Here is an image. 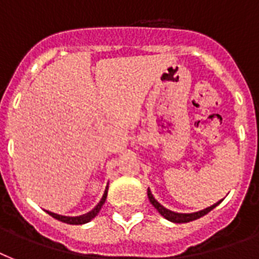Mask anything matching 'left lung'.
I'll list each match as a JSON object with an SVG mask.
<instances>
[{"instance_id":"1","label":"left lung","mask_w":259,"mask_h":259,"mask_svg":"<svg viewBox=\"0 0 259 259\" xmlns=\"http://www.w3.org/2000/svg\"><path fill=\"white\" fill-rule=\"evenodd\" d=\"M148 197H149V201L152 203V205H153L154 208L157 209L158 212L161 213L162 217L165 218V219H168L169 222H173V223H188V222L196 221V219H199V218L204 217L205 213H208L211 209L215 208V207H217V205L222 201V200L218 201V203L212 204L211 207H207V208L201 209V211H197V212L180 213V212H175V211H170V209L165 208L164 205L160 204V203H158V201L153 197V195H152L149 188H148Z\"/></svg>"}]
</instances>
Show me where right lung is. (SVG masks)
Wrapping results in <instances>:
<instances>
[{
	"mask_svg": "<svg viewBox=\"0 0 259 259\" xmlns=\"http://www.w3.org/2000/svg\"><path fill=\"white\" fill-rule=\"evenodd\" d=\"M106 197H107V187H106V191L103 193V196H102L101 201L95 205V208H93L90 212L84 213V215H80V217H63V215H59V213H54L50 212V211H47V213H50L51 217L55 218V219H58V221L63 222V223H67V225H84V223H89L91 219L97 217L98 212L101 211L102 205L105 204Z\"/></svg>",
	"mask_w": 259,
	"mask_h": 259,
	"instance_id": "obj_1",
	"label": "right lung"
}]
</instances>
